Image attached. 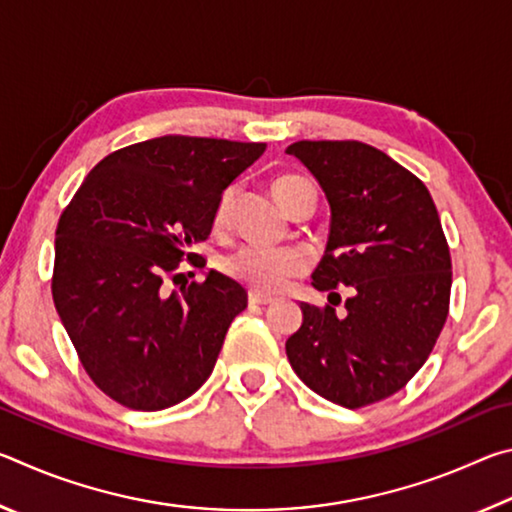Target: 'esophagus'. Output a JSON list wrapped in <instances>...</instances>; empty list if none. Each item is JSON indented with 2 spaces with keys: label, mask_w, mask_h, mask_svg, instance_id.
Instances as JSON below:
<instances>
[{
  "label": "esophagus",
  "mask_w": 512,
  "mask_h": 512,
  "mask_svg": "<svg viewBox=\"0 0 512 512\" xmlns=\"http://www.w3.org/2000/svg\"><path fill=\"white\" fill-rule=\"evenodd\" d=\"M248 302H250V305H253V307H266V305H273L275 298L262 296V293H257V291H250V293H248Z\"/></svg>",
  "instance_id": "esophagus-1"
}]
</instances>
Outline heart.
<instances>
[{
  "label": "heart",
  "instance_id": "obj_1",
  "mask_svg": "<svg viewBox=\"0 0 512 512\" xmlns=\"http://www.w3.org/2000/svg\"><path fill=\"white\" fill-rule=\"evenodd\" d=\"M309 185L305 178L280 176L273 180V194L282 207L289 205L293 189ZM237 187L232 185L219 196L214 207V228L223 230L230 221L232 203H235ZM309 268V255L302 248H268V246H244L223 259V271L232 280L244 284L257 293H277L287 287L291 277L302 275Z\"/></svg>",
  "mask_w": 512,
  "mask_h": 512
}]
</instances>
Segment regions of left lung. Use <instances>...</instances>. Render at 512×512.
<instances>
[{
  "instance_id": "left-lung-1",
  "label": "left lung",
  "mask_w": 512,
  "mask_h": 512,
  "mask_svg": "<svg viewBox=\"0 0 512 512\" xmlns=\"http://www.w3.org/2000/svg\"><path fill=\"white\" fill-rule=\"evenodd\" d=\"M287 153L314 173L332 210L311 284L329 296L354 289L345 316L302 302L287 357L311 391L361 409L409 384L443 332L452 291L443 225L422 180L375 146L302 140Z\"/></svg>"
}]
</instances>
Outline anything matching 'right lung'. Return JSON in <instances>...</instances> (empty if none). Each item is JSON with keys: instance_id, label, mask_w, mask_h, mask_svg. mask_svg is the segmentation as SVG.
Here are the masks:
<instances>
[{"instance_id": "1", "label": "right lung", "mask_w": 512, "mask_h": 512, "mask_svg": "<svg viewBox=\"0 0 512 512\" xmlns=\"http://www.w3.org/2000/svg\"><path fill=\"white\" fill-rule=\"evenodd\" d=\"M262 142L164 135L124 146L83 180L56 228L51 296L85 372L135 411L187 400L212 375L248 293L210 271L167 293L212 232L223 189Z\"/></svg>"}]
</instances>
